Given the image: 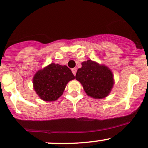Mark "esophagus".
<instances>
[{"mask_svg":"<svg viewBox=\"0 0 148 148\" xmlns=\"http://www.w3.org/2000/svg\"><path fill=\"white\" fill-rule=\"evenodd\" d=\"M71 71H72V73L74 74V76H76V73H77V69L76 68H73L72 69H71Z\"/></svg>","mask_w":148,"mask_h":148,"instance_id":"34e87169","label":"esophagus"}]
</instances>
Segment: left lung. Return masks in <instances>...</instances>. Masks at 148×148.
<instances>
[{
	"label": "left lung",
	"mask_w": 148,
	"mask_h": 148,
	"mask_svg": "<svg viewBox=\"0 0 148 148\" xmlns=\"http://www.w3.org/2000/svg\"><path fill=\"white\" fill-rule=\"evenodd\" d=\"M75 77L83 85L87 95L95 99L107 97L114 84L112 71L105 66L91 60L82 63Z\"/></svg>",
	"instance_id": "1"
}]
</instances>
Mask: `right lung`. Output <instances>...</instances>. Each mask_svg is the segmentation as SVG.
<instances>
[{"instance_id": "obj_1", "label": "right lung", "mask_w": 148, "mask_h": 148, "mask_svg": "<svg viewBox=\"0 0 148 148\" xmlns=\"http://www.w3.org/2000/svg\"><path fill=\"white\" fill-rule=\"evenodd\" d=\"M75 77L66 66L51 64L39 70L33 79L37 95L43 100L55 101L62 95L66 85Z\"/></svg>"}]
</instances>
